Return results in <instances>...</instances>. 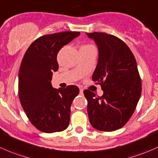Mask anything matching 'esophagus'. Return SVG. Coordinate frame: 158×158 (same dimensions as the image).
Returning a JSON list of instances; mask_svg holds the SVG:
<instances>
[{"label":"esophagus","mask_w":158,"mask_h":158,"mask_svg":"<svg viewBox=\"0 0 158 158\" xmlns=\"http://www.w3.org/2000/svg\"><path fill=\"white\" fill-rule=\"evenodd\" d=\"M79 92H80L81 94H82V93H83V89H82V88H79Z\"/></svg>","instance_id":"1"}]
</instances>
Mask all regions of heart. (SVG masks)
Segmentation results:
<instances>
[{"label":"heart","mask_w":158,"mask_h":158,"mask_svg":"<svg viewBox=\"0 0 158 158\" xmlns=\"http://www.w3.org/2000/svg\"><path fill=\"white\" fill-rule=\"evenodd\" d=\"M93 48H95L92 44H84V45H82L80 47V49H85V50H89V49H93Z\"/></svg>","instance_id":"obj_1"}]
</instances>
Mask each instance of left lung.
Returning <instances> with one entry per match:
<instances>
[{"label": "left lung", "instance_id": "1", "mask_svg": "<svg viewBox=\"0 0 158 158\" xmlns=\"http://www.w3.org/2000/svg\"><path fill=\"white\" fill-rule=\"evenodd\" d=\"M94 39L99 55L92 80L104 94L84 90L91 125L104 132L117 130L129 121L142 93V81L133 54L124 41L104 32L86 33Z\"/></svg>", "mask_w": 158, "mask_h": 158}]
</instances>
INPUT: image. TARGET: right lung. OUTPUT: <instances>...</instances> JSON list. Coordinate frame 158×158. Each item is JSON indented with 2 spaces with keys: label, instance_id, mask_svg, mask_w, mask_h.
Instances as JSON below:
<instances>
[{
  "label": "right lung",
  "instance_id": "add662e5",
  "mask_svg": "<svg viewBox=\"0 0 158 158\" xmlns=\"http://www.w3.org/2000/svg\"><path fill=\"white\" fill-rule=\"evenodd\" d=\"M80 32L63 31L46 35L33 41L26 51L19 71V97L31 123L46 133L68 127L70 107L79 93L76 85L54 89L53 72L58 69L57 55Z\"/></svg>",
  "mask_w": 158,
  "mask_h": 158
}]
</instances>
